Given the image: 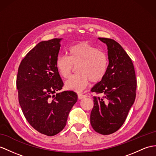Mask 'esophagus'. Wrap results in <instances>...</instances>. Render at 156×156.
Here are the masks:
<instances>
[{
    "label": "esophagus",
    "mask_w": 156,
    "mask_h": 156,
    "mask_svg": "<svg viewBox=\"0 0 156 156\" xmlns=\"http://www.w3.org/2000/svg\"><path fill=\"white\" fill-rule=\"evenodd\" d=\"M78 98L79 99H83V98H84L86 97V95H85V94H81V93H78Z\"/></svg>",
    "instance_id": "1"
}]
</instances>
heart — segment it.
<instances>
[{
	"instance_id": "heart-1",
	"label": "heart",
	"mask_w": 156,
	"mask_h": 156,
	"mask_svg": "<svg viewBox=\"0 0 156 156\" xmlns=\"http://www.w3.org/2000/svg\"><path fill=\"white\" fill-rule=\"evenodd\" d=\"M69 57L59 55L55 66L59 75L67 78L73 69V65H78V73L72 75L66 81V87L69 90L79 92L85 89L90 80L97 83L102 80L108 68L107 57L103 52L87 42L75 44L68 49Z\"/></svg>"
}]
</instances>
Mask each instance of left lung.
<instances>
[{"mask_svg": "<svg viewBox=\"0 0 156 156\" xmlns=\"http://www.w3.org/2000/svg\"><path fill=\"white\" fill-rule=\"evenodd\" d=\"M107 44L109 61L107 73L90 91L94 97L90 121L94 130L103 135L116 132L125 122L134 104L137 82L132 59L112 39L98 37Z\"/></svg>", "mask_w": 156, "mask_h": 156, "instance_id": "1", "label": "left lung"}]
</instances>
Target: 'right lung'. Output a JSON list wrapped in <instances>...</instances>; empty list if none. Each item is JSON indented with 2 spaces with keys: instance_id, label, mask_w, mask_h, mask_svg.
Returning <instances> with one entry per match:
<instances>
[{
  "instance_id": "add662e5",
  "label": "right lung",
  "mask_w": 156,
  "mask_h": 156,
  "mask_svg": "<svg viewBox=\"0 0 156 156\" xmlns=\"http://www.w3.org/2000/svg\"><path fill=\"white\" fill-rule=\"evenodd\" d=\"M62 38L42 41L19 66L16 78L19 103L29 124L41 134L54 136L65 128L77 101L74 91L59 92L63 83L55 66Z\"/></svg>"
}]
</instances>
